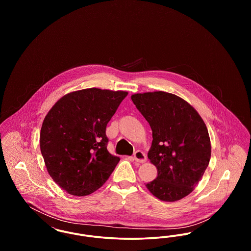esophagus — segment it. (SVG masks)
<instances>
[{
	"label": "esophagus",
	"mask_w": 251,
	"mask_h": 251,
	"mask_svg": "<svg viewBox=\"0 0 251 251\" xmlns=\"http://www.w3.org/2000/svg\"><path fill=\"white\" fill-rule=\"evenodd\" d=\"M133 159L138 163H144L147 161V156L142 151H136L133 154Z\"/></svg>",
	"instance_id": "esophagus-1"
}]
</instances>
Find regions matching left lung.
<instances>
[{
	"label": "left lung",
	"mask_w": 251,
	"mask_h": 251,
	"mask_svg": "<svg viewBox=\"0 0 251 251\" xmlns=\"http://www.w3.org/2000/svg\"><path fill=\"white\" fill-rule=\"evenodd\" d=\"M131 98L152 131L148 158L157 167L158 176L146 186L161 201H179L193 191L209 165L207 127L199 113L178 96L156 91Z\"/></svg>",
	"instance_id": "8db88e82"
}]
</instances>
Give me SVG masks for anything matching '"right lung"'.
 I'll return each instance as SVG.
<instances>
[{"label": "right lung", "mask_w": 251, "mask_h": 251, "mask_svg": "<svg viewBox=\"0 0 251 251\" xmlns=\"http://www.w3.org/2000/svg\"><path fill=\"white\" fill-rule=\"evenodd\" d=\"M125 91L88 88L64 96L45 117L40 151L50 176L73 196H87L110 177L120 158L107 151L106 126Z\"/></svg>", "instance_id": "right-lung-1"}]
</instances>
